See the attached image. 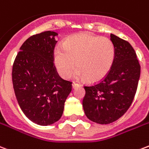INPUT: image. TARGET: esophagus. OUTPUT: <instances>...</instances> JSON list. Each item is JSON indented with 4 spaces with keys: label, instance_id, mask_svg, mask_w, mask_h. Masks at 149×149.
I'll return each instance as SVG.
<instances>
[{
    "label": "esophagus",
    "instance_id": "1",
    "mask_svg": "<svg viewBox=\"0 0 149 149\" xmlns=\"http://www.w3.org/2000/svg\"><path fill=\"white\" fill-rule=\"evenodd\" d=\"M78 86H80V84H77V83H75V82L72 83V88H75L78 87Z\"/></svg>",
    "mask_w": 149,
    "mask_h": 149
}]
</instances>
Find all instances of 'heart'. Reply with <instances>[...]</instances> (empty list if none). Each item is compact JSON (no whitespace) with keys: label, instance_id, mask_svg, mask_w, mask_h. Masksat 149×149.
<instances>
[{"label":"heart","instance_id":"1","mask_svg":"<svg viewBox=\"0 0 149 149\" xmlns=\"http://www.w3.org/2000/svg\"><path fill=\"white\" fill-rule=\"evenodd\" d=\"M115 58V48L107 37H99L89 33L73 35L65 40L63 47H56L53 61L58 73L68 78L77 65L74 77L87 78L96 83L105 78Z\"/></svg>","mask_w":149,"mask_h":149}]
</instances>
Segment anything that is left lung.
<instances>
[{
    "mask_svg": "<svg viewBox=\"0 0 149 149\" xmlns=\"http://www.w3.org/2000/svg\"><path fill=\"white\" fill-rule=\"evenodd\" d=\"M115 58L105 78L93 85L84 86L83 108L92 121L108 125L120 118L132 103L141 76L136 52L125 40L110 35Z\"/></svg>",
    "mask_w": 149,
    "mask_h": 149,
    "instance_id": "8db88e82",
    "label": "left lung"
}]
</instances>
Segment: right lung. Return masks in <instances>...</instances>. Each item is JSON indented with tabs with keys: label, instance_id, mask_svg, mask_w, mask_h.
<instances>
[{
	"label": "right lung",
	"instance_id": "1",
	"mask_svg": "<svg viewBox=\"0 0 149 149\" xmlns=\"http://www.w3.org/2000/svg\"><path fill=\"white\" fill-rule=\"evenodd\" d=\"M57 33L45 31L28 38L13 65L15 95L22 112L39 125L60 120L72 91L71 81L63 80L53 63Z\"/></svg>",
	"mask_w": 149,
	"mask_h": 149
}]
</instances>
